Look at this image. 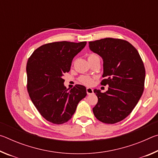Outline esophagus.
Returning a JSON list of instances; mask_svg holds the SVG:
<instances>
[{"instance_id":"1","label":"esophagus","mask_w":158,"mask_h":158,"mask_svg":"<svg viewBox=\"0 0 158 158\" xmlns=\"http://www.w3.org/2000/svg\"><path fill=\"white\" fill-rule=\"evenodd\" d=\"M86 93L88 95H91L93 93V90L91 88H87L86 89Z\"/></svg>"}]
</instances>
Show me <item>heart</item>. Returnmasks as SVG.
Listing matches in <instances>:
<instances>
[{
  "instance_id": "heart-1",
  "label": "heart",
  "mask_w": 158,
  "mask_h": 158,
  "mask_svg": "<svg viewBox=\"0 0 158 158\" xmlns=\"http://www.w3.org/2000/svg\"><path fill=\"white\" fill-rule=\"evenodd\" d=\"M97 58H99V59H100V57H99L98 55L92 53V54H90L89 56L88 59L91 60V59H97ZM79 81L80 82L82 83V84H84L86 85H91L93 83V79L91 78V77H90L89 76H81L79 78Z\"/></svg>"
}]
</instances>
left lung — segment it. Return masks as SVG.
Here are the masks:
<instances>
[{"label":"left lung","mask_w":158,"mask_h":158,"mask_svg":"<svg viewBox=\"0 0 158 158\" xmlns=\"http://www.w3.org/2000/svg\"><path fill=\"white\" fill-rule=\"evenodd\" d=\"M89 48L103 60L102 93L94 90L98 102L93 109L96 118L107 124L122 121L137 105L143 92L146 72L138 51L121 39L105 38L89 42Z\"/></svg>","instance_id":"left-lung-1"}]
</instances>
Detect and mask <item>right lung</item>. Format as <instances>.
<instances>
[{
  "mask_svg": "<svg viewBox=\"0 0 158 158\" xmlns=\"http://www.w3.org/2000/svg\"><path fill=\"white\" fill-rule=\"evenodd\" d=\"M86 42H52L37 48L26 65L27 89L31 101L47 121L63 124L73 117L86 89L77 84L71 90L64 85L63 74L70 69L74 57Z\"/></svg>",
  "mask_w": 158,
  "mask_h": 158,
  "instance_id": "right-lung-1",
  "label": "right lung"
}]
</instances>
